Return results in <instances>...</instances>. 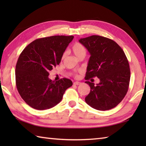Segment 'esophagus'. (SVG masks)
I'll list each match as a JSON object with an SVG mask.
<instances>
[{"label": "esophagus", "mask_w": 146, "mask_h": 146, "mask_svg": "<svg viewBox=\"0 0 146 146\" xmlns=\"http://www.w3.org/2000/svg\"><path fill=\"white\" fill-rule=\"evenodd\" d=\"M82 84L81 82H74V85H80Z\"/></svg>", "instance_id": "1"}]
</instances>
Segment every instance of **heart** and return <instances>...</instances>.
I'll return each mask as SVG.
<instances>
[{"instance_id": "1", "label": "heart", "mask_w": 146, "mask_h": 146, "mask_svg": "<svg viewBox=\"0 0 146 146\" xmlns=\"http://www.w3.org/2000/svg\"><path fill=\"white\" fill-rule=\"evenodd\" d=\"M72 51L73 54L78 58L81 56H85L86 54V49L85 47L83 44H82L81 43L79 42H76L73 44L72 46ZM65 56H66V54L64 53L63 55V59L64 58Z\"/></svg>"}]
</instances>
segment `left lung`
<instances>
[{"label":"left lung","instance_id":"8db88e82","mask_svg":"<svg viewBox=\"0 0 146 146\" xmlns=\"http://www.w3.org/2000/svg\"><path fill=\"white\" fill-rule=\"evenodd\" d=\"M79 42L90 54L85 82L90 86V92L85 102L98 110H107L116 107L128 91L131 71L124 52L113 40L100 36L81 38ZM97 77L100 83L88 81Z\"/></svg>","mask_w":146,"mask_h":146}]
</instances>
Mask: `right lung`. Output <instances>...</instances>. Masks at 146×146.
I'll return each mask as SVG.
<instances>
[{"instance_id": "1", "label": "right lung", "mask_w": 146, "mask_h": 146, "mask_svg": "<svg viewBox=\"0 0 146 146\" xmlns=\"http://www.w3.org/2000/svg\"><path fill=\"white\" fill-rule=\"evenodd\" d=\"M73 36H53L31 42L22 51L15 66V83L26 103L37 110L54 107L73 82L67 78L52 81L49 72L60 64Z\"/></svg>"}]
</instances>
